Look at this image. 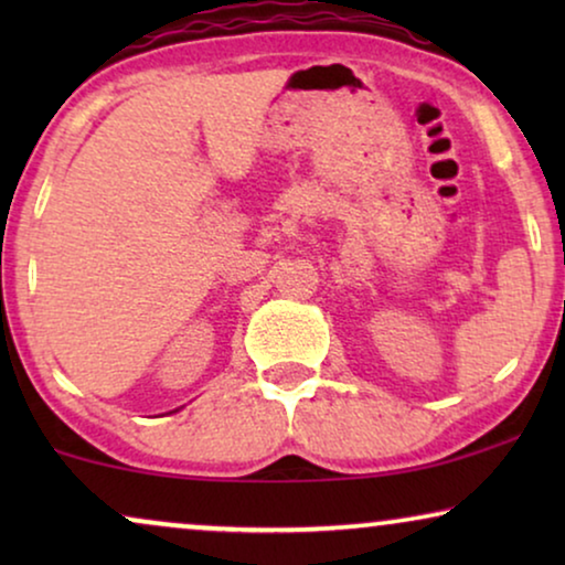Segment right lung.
Returning a JSON list of instances; mask_svg holds the SVG:
<instances>
[{
	"mask_svg": "<svg viewBox=\"0 0 565 565\" xmlns=\"http://www.w3.org/2000/svg\"><path fill=\"white\" fill-rule=\"evenodd\" d=\"M169 414H172V412H169Z\"/></svg>",
	"mask_w": 565,
	"mask_h": 565,
	"instance_id": "right-lung-1",
	"label": "right lung"
}]
</instances>
